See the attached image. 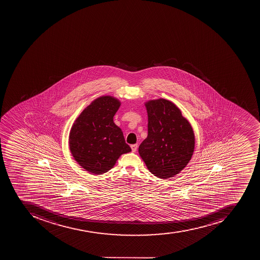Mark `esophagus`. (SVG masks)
<instances>
[{"instance_id": "obj_1", "label": "esophagus", "mask_w": 260, "mask_h": 260, "mask_svg": "<svg viewBox=\"0 0 260 260\" xmlns=\"http://www.w3.org/2000/svg\"><path fill=\"white\" fill-rule=\"evenodd\" d=\"M132 150L133 152H136L137 150V148H138V145L137 144H134V145H131Z\"/></svg>"}]
</instances>
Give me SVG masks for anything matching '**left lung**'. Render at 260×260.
<instances>
[{
    "instance_id": "left-lung-1",
    "label": "left lung",
    "mask_w": 260,
    "mask_h": 260,
    "mask_svg": "<svg viewBox=\"0 0 260 260\" xmlns=\"http://www.w3.org/2000/svg\"><path fill=\"white\" fill-rule=\"evenodd\" d=\"M148 136L140 145V156L158 178L173 177L190 161L195 137L190 123L174 103L164 99L145 103Z\"/></svg>"
}]
</instances>
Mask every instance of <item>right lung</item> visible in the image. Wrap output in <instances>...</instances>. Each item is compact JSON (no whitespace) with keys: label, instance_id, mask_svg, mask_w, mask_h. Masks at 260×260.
Instances as JSON below:
<instances>
[{"label":"right lung","instance_id":"add662e5","mask_svg":"<svg viewBox=\"0 0 260 260\" xmlns=\"http://www.w3.org/2000/svg\"><path fill=\"white\" fill-rule=\"evenodd\" d=\"M120 104L113 96H100L82 111L72 125L70 150L78 164L91 173H106L122 154L131 152L123 132L113 120Z\"/></svg>","mask_w":260,"mask_h":260}]
</instances>
